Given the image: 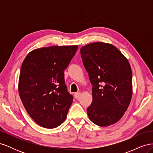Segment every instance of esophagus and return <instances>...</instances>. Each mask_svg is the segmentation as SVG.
<instances>
[{
	"mask_svg": "<svg viewBox=\"0 0 153 153\" xmlns=\"http://www.w3.org/2000/svg\"><path fill=\"white\" fill-rule=\"evenodd\" d=\"M80 96H81V93H80V92H75V94H74V96H75V98H76V99L79 98L80 97Z\"/></svg>",
	"mask_w": 153,
	"mask_h": 153,
	"instance_id": "esophagus-1",
	"label": "esophagus"
}]
</instances>
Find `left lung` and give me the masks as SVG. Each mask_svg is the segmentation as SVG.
Here are the masks:
<instances>
[{
	"label": "left lung",
	"mask_w": 153,
	"mask_h": 153,
	"mask_svg": "<svg viewBox=\"0 0 153 153\" xmlns=\"http://www.w3.org/2000/svg\"><path fill=\"white\" fill-rule=\"evenodd\" d=\"M92 85V101L87 112L91 121L104 127L116 123L132 97V72L128 59L114 45L90 43L80 49Z\"/></svg>",
	"instance_id": "8db88e82"
}]
</instances>
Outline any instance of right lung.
Masks as SVG:
<instances>
[{
    "mask_svg": "<svg viewBox=\"0 0 153 153\" xmlns=\"http://www.w3.org/2000/svg\"><path fill=\"white\" fill-rule=\"evenodd\" d=\"M78 47L53 46L35 49L20 69L18 92L31 118L39 126L55 128L67 117L73 97L67 91L64 71Z\"/></svg>",
    "mask_w": 153,
    "mask_h": 153,
    "instance_id": "1",
    "label": "right lung"
}]
</instances>
